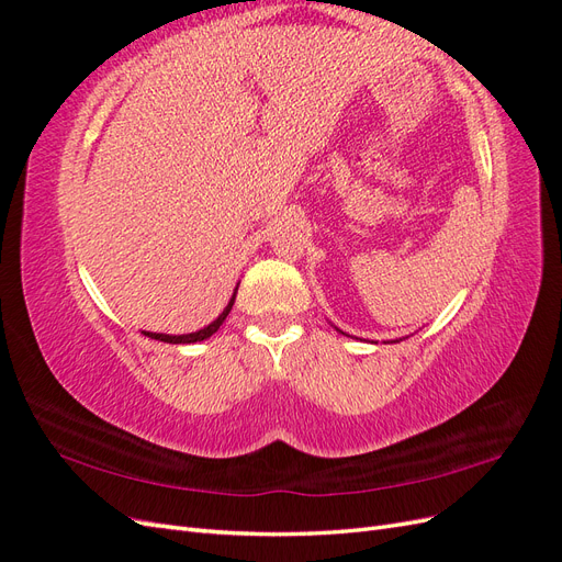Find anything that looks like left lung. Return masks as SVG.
Here are the masks:
<instances>
[{
	"label": "left lung",
	"mask_w": 562,
	"mask_h": 562,
	"mask_svg": "<svg viewBox=\"0 0 562 562\" xmlns=\"http://www.w3.org/2000/svg\"><path fill=\"white\" fill-rule=\"evenodd\" d=\"M335 328H337V326H335ZM337 330H339V328H337ZM339 333H342V330H339ZM342 335H347V333H342ZM401 339H403V337H401ZM401 339H391V342H401Z\"/></svg>",
	"instance_id": "1"
}]
</instances>
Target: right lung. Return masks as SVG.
Listing matches in <instances>:
<instances>
[{
	"mask_svg": "<svg viewBox=\"0 0 562 562\" xmlns=\"http://www.w3.org/2000/svg\"><path fill=\"white\" fill-rule=\"evenodd\" d=\"M236 291H239V285L234 288V295L229 297V302H227V307L223 310V314H220L215 321H211V323H209V326H203V328H201V330H196V333L168 335V333H149V330H143V335H147V337H151V339H159V342H168V345H194V342H201V339H209L213 333H217V328L223 326L225 318H227V314L232 312V307H234V300H236Z\"/></svg>",
	"mask_w": 562,
	"mask_h": 562,
	"instance_id": "add662e5",
	"label": "right lung"
}]
</instances>
